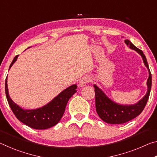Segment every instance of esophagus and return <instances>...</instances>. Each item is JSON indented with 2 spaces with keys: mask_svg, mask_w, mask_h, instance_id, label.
<instances>
[{
  "mask_svg": "<svg viewBox=\"0 0 157 157\" xmlns=\"http://www.w3.org/2000/svg\"><path fill=\"white\" fill-rule=\"evenodd\" d=\"M89 82V79L88 78L86 77H84V78H82L80 79H79V83H78V86L79 87H83L84 86H86V84L88 83Z\"/></svg>",
  "mask_w": 157,
  "mask_h": 157,
  "instance_id": "esophagus-1",
  "label": "esophagus"
}]
</instances>
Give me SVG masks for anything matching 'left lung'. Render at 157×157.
<instances>
[{
	"mask_svg": "<svg viewBox=\"0 0 157 157\" xmlns=\"http://www.w3.org/2000/svg\"><path fill=\"white\" fill-rule=\"evenodd\" d=\"M124 43L129 47V48L136 51L143 58V63L147 67L149 72V78L147 81V91L145 96L136 104L123 105L111 100L99 87L94 84L95 109L100 118L107 123L123 124L136 118L144 109L150 94L152 86V75L145 55L143 54L142 50L136 48L128 39H125Z\"/></svg>",
	"mask_w": 157,
	"mask_h": 157,
	"instance_id": "obj_1",
	"label": "left lung"
}]
</instances>
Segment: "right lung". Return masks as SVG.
Instances as JSON below:
<instances>
[{
	"label": "right lung",
	"mask_w": 157,
	"mask_h": 157,
	"mask_svg": "<svg viewBox=\"0 0 157 157\" xmlns=\"http://www.w3.org/2000/svg\"><path fill=\"white\" fill-rule=\"evenodd\" d=\"M18 56V55H17L14 58L9 70L17 60ZM7 83V77L5 79V94L13 113L18 121L35 129H48L59 123L64 113L68 101L77 92L76 89L78 87L76 84L68 87L44 107L36 109H24L16 104L10 97Z\"/></svg>",
	"instance_id": "obj_1"
}]
</instances>
